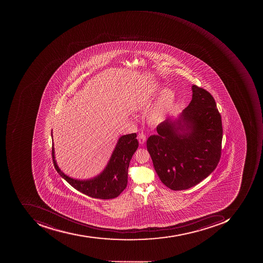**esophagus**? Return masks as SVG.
I'll list each match as a JSON object with an SVG mask.
<instances>
[{"label": "esophagus", "mask_w": 263, "mask_h": 263, "mask_svg": "<svg viewBox=\"0 0 263 263\" xmlns=\"http://www.w3.org/2000/svg\"><path fill=\"white\" fill-rule=\"evenodd\" d=\"M138 140L139 141L140 144H143L146 141V136L144 133H141V134H138Z\"/></svg>", "instance_id": "obj_1"}]
</instances>
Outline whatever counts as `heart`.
<instances>
[{
  "instance_id": "1",
  "label": "heart",
  "mask_w": 263,
  "mask_h": 263,
  "mask_svg": "<svg viewBox=\"0 0 263 263\" xmlns=\"http://www.w3.org/2000/svg\"><path fill=\"white\" fill-rule=\"evenodd\" d=\"M174 102V96L171 91H166L162 96L161 100L156 105L151 112L150 117L153 120L160 121L165 117V115L172 107Z\"/></svg>"
}]
</instances>
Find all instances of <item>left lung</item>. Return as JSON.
I'll return each mask as SVG.
<instances>
[{
    "instance_id": "obj_1",
    "label": "left lung",
    "mask_w": 263,
    "mask_h": 263,
    "mask_svg": "<svg viewBox=\"0 0 263 263\" xmlns=\"http://www.w3.org/2000/svg\"><path fill=\"white\" fill-rule=\"evenodd\" d=\"M192 91V100L178 126L170 119L163 121L156 127L158 134L150 136L146 144L156 173L172 191L201 182L215 170L221 156L223 128L216 102L201 87L193 85Z\"/></svg>"
}]
</instances>
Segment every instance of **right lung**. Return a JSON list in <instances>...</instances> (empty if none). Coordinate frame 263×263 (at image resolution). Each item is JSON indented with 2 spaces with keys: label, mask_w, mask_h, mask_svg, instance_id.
<instances>
[{
  "label": "right lung",
  "mask_w": 263,
  "mask_h": 263,
  "mask_svg": "<svg viewBox=\"0 0 263 263\" xmlns=\"http://www.w3.org/2000/svg\"><path fill=\"white\" fill-rule=\"evenodd\" d=\"M136 138L135 133L122 136L106 168L99 176L90 180H77L62 173L55 161L52 144L53 165L58 173L77 191L97 199H113L117 198L127 185L129 162L138 148V141Z\"/></svg>",
  "instance_id": "1"
}]
</instances>
